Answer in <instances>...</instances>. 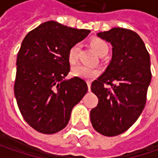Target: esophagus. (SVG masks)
<instances>
[{"mask_svg":"<svg viewBox=\"0 0 158 158\" xmlns=\"http://www.w3.org/2000/svg\"><path fill=\"white\" fill-rule=\"evenodd\" d=\"M87 84H88L89 90H90V85H91V82H90V81H87Z\"/></svg>","mask_w":158,"mask_h":158,"instance_id":"1","label":"esophagus"}]
</instances>
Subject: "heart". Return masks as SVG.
<instances>
[{"mask_svg":"<svg viewBox=\"0 0 158 158\" xmlns=\"http://www.w3.org/2000/svg\"><path fill=\"white\" fill-rule=\"evenodd\" d=\"M90 46L99 56H105L109 49L107 44L104 40H100V39H94L91 40ZM79 50H80L79 44H75L70 47V49L69 50V53H68V59H69V63L74 64L77 61ZM71 74L76 77L91 80L100 74V69L98 68H89V67L84 66L82 64H77V65H75L74 67H72Z\"/></svg>","mask_w":158,"mask_h":158,"instance_id":"heart-1","label":"heart"}]
</instances>
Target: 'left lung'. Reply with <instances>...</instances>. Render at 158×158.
<instances>
[{
	"label": "left lung",
	"instance_id": "left-lung-1",
	"mask_svg": "<svg viewBox=\"0 0 158 158\" xmlns=\"http://www.w3.org/2000/svg\"><path fill=\"white\" fill-rule=\"evenodd\" d=\"M97 36L112 45V59L91 83L98 104L90 111V121L99 134L115 136L127 130L144 109L151 82L150 57L143 40L133 31L115 27ZM105 83L111 89L105 87Z\"/></svg>",
	"mask_w": 158,
	"mask_h": 158
}]
</instances>
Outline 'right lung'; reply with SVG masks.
<instances>
[{
  "instance_id": "obj_1",
  "label": "right lung",
  "mask_w": 158,
  "mask_h": 158,
  "mask_svg": "<svg viewBox=\"0 0 158 158\" xmlns=\"http://www.w3.org/2000/svg\"><path fill=\"white\" fill-rule=\"evenodd\" d=\"M89 32L48 21L23 40L14 91L21 114L35 130L51 135L63 129L72 109L88 91L84 80L65 77L70 71L69 50Z\"/></svg>"
}]
</instances>
